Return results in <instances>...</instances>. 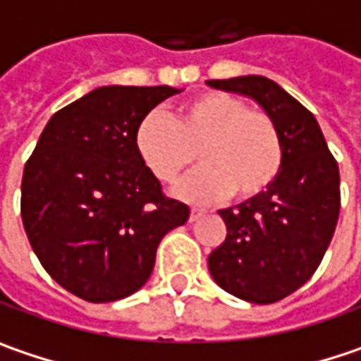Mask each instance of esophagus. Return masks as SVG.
I'll list each match as a JSON object with an SVG mask.
<instances>
[{
  "instance_id": "obj_1",
  "label": "esophagus",
  "mask_w": 361,
  "mask_h": 361,
  "mask_svg": "<svg viewBox=\"0 0 361 361\" xmlns=\"http://www.w3.org/2000/svg\"><path fill=\"white\" fill-rule=\"evenodd\" d=\"M203 214H205L203 209H197V207H193V209H191V216H189V219H191V221H195V219L201 218Z\"/></svg>"
}]
</instances>
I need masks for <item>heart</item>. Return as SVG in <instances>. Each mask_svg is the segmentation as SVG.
<instances>
[{
	"label": "heart",
	"instance_id": "heart-1",
	"mask_svg": "<svg viewBox=\"0 0 361 361\" xmlns=\"http://www.w3.org/2000/svg\"><path fill=\"white\" fill-rule=\"evenodd\" d=\"M197 158L203 162L174 193L193 203L265 193L283 164V145L267 113L228 92H203L174 115L152 113L135 129V152L160 183H174Z\"/></svg>",
	"mask_w": 361,
	"mask_h": 361
}]
</instances>
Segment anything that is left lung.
Wrapping results in <instances>:
<instances>
[{
  "instance_id": "8db88e82",
  "label": "left lung",
  "mask_w": 361,
  "mask_h": 361,
  "mask_svg": "<svg viewBox=\"0 0 361 361\" xmlns=\"http://www.w3.org/2000/svg\"><path fill=\"white\" fill-rule=\"evenodd\" d=\"M252 98L277 125L283 164L265 193L228 209L226 240L209 255L214 281L228 294L271 304L302 288L331 245L339 219V166L314 115L263 75L209 80Z\"/></svg>"
}]
</instances>
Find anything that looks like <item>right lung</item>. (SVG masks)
Masks as SVG:
<instances>
[{
    "label": "right lung",
    "mask_w": 361,
    "mask_h": 361,
    "mask_svg": "<svg viewBox=\"0 0 361 361\" xmlns=\"http://www.w3.org/2000/svg\"><path fill=\"white\" fill-rule=\"evenodd\" d=\"M170 86H102L49 118L22 176V224L44 271L86 302L131 296L160 240L189 219L135 152Z\"/></svg>",
    "instance_id": "obj_1"
}]
</instances>
